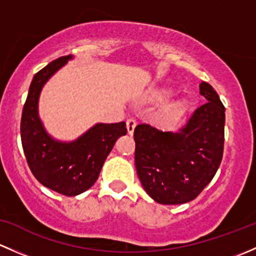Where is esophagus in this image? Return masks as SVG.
I'll return each instance as SVG.
<instances>
[{"mask_svg": "<svg viewBox=\"0 0 256 256\" xmlns=\"http://www.w3.org/2000/svg\"><path fill=\"white\" fill-rule=\"evenodd\" d=\"M136 126V122L133 120V118H129V120H127V130L129 136H133Z\"/></svg>", "mask_w": 256, "mask_h": 256, "instance_id": "1", "label": "esophagus"}]
</instances>
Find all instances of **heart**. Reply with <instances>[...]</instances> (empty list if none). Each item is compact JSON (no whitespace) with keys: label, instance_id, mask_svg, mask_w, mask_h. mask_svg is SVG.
Masks as SVG:
<instances>
[{"label":"heart","instance_id":"1","mask_svg":"<svg viewBox=\"0 0 256 256\" xmlns=\"http://www.w3.org/2000/svg\"><path fill=\"white\" fill-rule=\"evenodd\" d=\"M171 94V90L166 88H154L149 92V98L152 101H162L168 94ZM186 102L185 101H175L168 104V106H165L164 108L160 112V117L164 120H175L178 116H180L182 113V110H185Z\"/></svg>","mask_w":256,"mask_h":256}]
</instances>
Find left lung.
<instances>
[{"label": "left lung", "instance_id": "1", "mask_svg": "<svg viewBox=\"0 0 256 256\" xmlns=\"http://www.w3.org/2000/svg\"><path fill=\"white\" fill-rule=\"evenodd\" d=\"M200 94L208 102L194 110L178 133L149 124L134 129L136 174L158 204H181L194 200L222 162L226 108L210 84L202 81Z\"/></svg>", "mask_w": 256, "mask_h": 256}]
</instances>
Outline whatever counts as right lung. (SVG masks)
Instances as JSON below:
<instances>
[{"label":"right lung","mask_w":256,"mask_h":256,"mask_svg":"<svg viewBox=\"0 0 256 256\" xmlns=\"http://www.w3.org/2000/svg\"><path fill=\"white\" fill-rule=\"evenodd\" d=\"M58 58L34 75L20 120V139L34 178L64 196H76L96 182L104 160L120 136L127 134L124 122L98 123L71 143L48 136L38 117V98L50 76L71 59Z\"/></svg>","instance_id":"obj_1"}]
</instances>
